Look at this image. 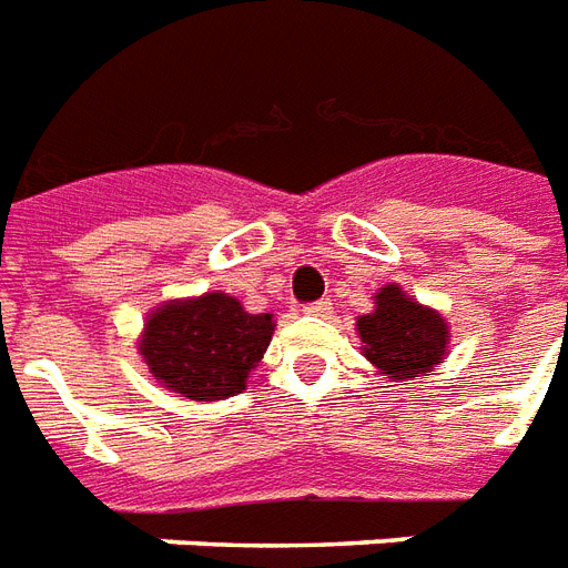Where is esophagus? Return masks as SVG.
Masks as SVG:
<instances>
[{"instance_id": "esophagus-1", "label": "esophagus", "mask_w": 568, "mask_h": 568, "mask_svg": "<svg viewBox=\"0 0 568 568\" xmlns=\"http://www.w3.org/2000/svg\"><path fill=\"white\" fill-rule=\"evenodd\" d=\"M306 316H327L331 313V301L327 297H322V301H313V304L304 306Z\"/></svg>"}]
</instances>
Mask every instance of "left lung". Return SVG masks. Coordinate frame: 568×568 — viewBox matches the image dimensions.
I'll use <instances>...</instances> for the list:
<instances>
[{"label": "left lung", "instance_id": "left-lung-1", "mask_svg": "<svg viewBox=\"0 0 568 568\" xmlns=\"http://www.w3.org/2000/svg\"><path fill=\"white\" fill-rule=\"evenodd\" d=\"M358 334L367 358L385 373V379H415L443 364L448 327L397 285H388L376 295V310L358 318Z\"/></svg>", "mask_w": 568, "mask_h": 568}]
</instances>
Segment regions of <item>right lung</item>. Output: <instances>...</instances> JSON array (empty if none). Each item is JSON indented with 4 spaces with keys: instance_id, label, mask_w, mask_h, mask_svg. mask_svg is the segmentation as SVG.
Returning <instances> with one entry per match:
<instances>
[{
    "instance_id": "right-lung-1",
    "label": "right lung",
    "mask_w": 568,
    "mask_h": 568,
    "mask_svg": "<svg viewBox=\"0 0 568 568\" xmlns=\"http://www.w3.org/2000/svg\"><path fill=\"white\" fill-rule=\"evenodd\" d=\"M267 313L252 316L241 301L213 292L155 310L141 355L155 379L189 400H222L246 388L250 369L271 343Z\"/></svg>"
}]
</instances>
